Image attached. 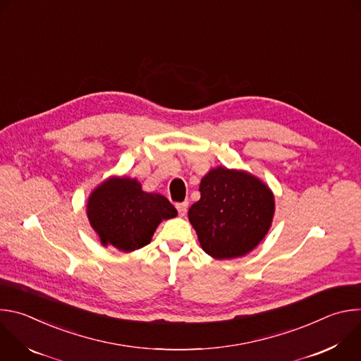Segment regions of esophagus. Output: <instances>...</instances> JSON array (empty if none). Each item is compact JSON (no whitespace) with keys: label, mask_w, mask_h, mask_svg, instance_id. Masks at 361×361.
Returning a JSON list of instances; mask_svg holds the SVG:
<instances>
[{"label":"esophagus","mask_w":361,"mask_h":361,"mask_svg":"<svg viewBox=\"0 0 361 361\" xmlns=\"http://www.w3.org/2000/svg\"><path fill=\"white\" fill-rule=\"evenodd\" d=\"M176 207H177V210H178V214L183 217V216H185V213H187L188 202H187V201H184V202H177Z\"/></svg>","instance_id":"esophagus-1"}]
</instances>
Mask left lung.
<instances>
[{
    "mask_svg": "<svg viewBox=\"0 0 361 361\" xmlns=\"http://www.w3.org/2000/svg\"><path fill=\"white\" fill-rule=\"evenodd\" d=\"M201 198L188 210L200 245L209 255L228 260L250 252L267 234L274 197L259 178L217 167L201 180Z\"/></svg>",
    "mask_w": 361,
    "mask_h": 361,
    "instance_id": "1",
    "label": "left lung"
}]
</instances>
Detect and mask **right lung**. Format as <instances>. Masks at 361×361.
<instances>
[{
  "instance_id": "obj_1",
  "label": "right lung",
  "mask_w": 361,
  "mask_h": 361,
  "mask_svg": "<svg viewBox=\"0 0 361 361\" xmlns=\"http://www.w3.org/2000/svg\"><path fill=\"white\" fill-rule=\"evenodd\" d=\"M87 216L102 245L134 251L147 245L159 224L176 217L177 210L164 195L144 192L137 180L113 177L92 191Z\"/></svg>"
}]
</instances>
